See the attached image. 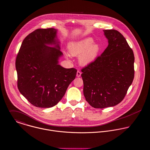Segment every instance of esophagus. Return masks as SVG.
Masks as SVG:
<instances>
[{
	"label": "esophagus",
	"mask_w": 150,
	"mask_h": 150,
	"mask_svg": "<svg viewBox=\"0 0 150 150\" xmlns=\"http://www.w3.org/2000/svg\"><path fill=\"white\" fill-rule=\"evenodd\" d=\"M81 75V72L79 71H78L76 72V76L77 77H80Z\"/></svg>",
	"instance_id": "esophagus-1"
}]
</instances>
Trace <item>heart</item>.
I'll return each mask as SVG.
<instances>
[{
  "label": "heart",
  "mask_w": 150,
  "mask_h": 150,
  "mask_svg": "<svg viewBox=\"0 0 150 150\" xmlns=\"http://www.w3.org/2000/svg\"><path fill=\"white\" fill-rule=\"evenodd\" d=\"M94 42L91 38L71 42L68 45L69 53L73 56H80L79 60L82 65H88L96 60L101 50L100 46Z\"/></svg>",
  "instance_id": "obj_1"
}]
</instances>
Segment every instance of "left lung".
Masks as SVG:
<instances>
[{
    "instance_id": "1",
    "label": "left lung",
    "mask_w": 150,
    "mask_h": 150,
    "mask_svg": "<svg viewBox=\"0 0 150 150\" xmlns=\"http://www.w3.org/2000/svg\"><path fill=\"white\" fill-rule=\"evenodd\" d=\"M108 45L82 69L83 94L96 108L113 107L125 97L134 76V57L126 39L115 30H103Z\"/></svg>"
}]
</instances>
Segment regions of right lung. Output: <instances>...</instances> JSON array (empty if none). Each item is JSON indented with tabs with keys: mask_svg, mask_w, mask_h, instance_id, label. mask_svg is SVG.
<instances>
[{
	"mask_svg": "<svg viewBox=\"0 0 150 150\" xmlns=\"http://www.w3.org/2000/svg\"><path fill=\"white\" fill-rule=\"evenodd\" d=\"M57 31L47 28L31 32L23 41L16 57L18 89L36 107L56 105L76 77L75 68L59 64L62 53Z\"/></svg>",
	"mask_w": 150,
	"mask_h": 150,
	"instance_id": "add662e5",
	"label": "right lung"
}]
</instances>
